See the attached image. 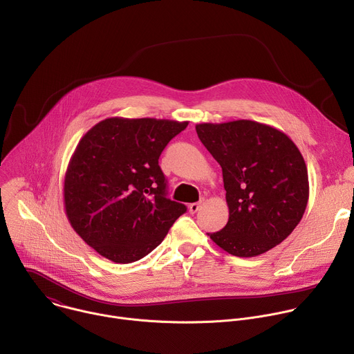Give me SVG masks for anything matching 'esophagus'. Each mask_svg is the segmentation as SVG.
<instances>
[{
    "label": "esophagus",
    "mask_w": 354,
    "mask_h": 354,
    "mask_svg": "<svg viewBox=\"0 0 354 354\" xmlns=\"http://www.w3.org/2000/svg\"><path fill=\"white\" fill-rule=\"evenodd\" d=\"M198 209H200V203H190V205H189V212H190L192 214L197 213Z\"/></svg>",
    "instance_id": "34e87169"
}]
</instances>
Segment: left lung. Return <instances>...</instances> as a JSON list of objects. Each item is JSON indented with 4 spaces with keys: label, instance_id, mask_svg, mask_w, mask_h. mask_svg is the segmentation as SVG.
I'll return each mask as SVG.
<instances>
[{
    "label": "left lung",
    "instance_id": "left-lung-1",
    "mask_svg": "<svg viewBox=\"0 0 354 354\" xmlns=\"http://www.w3.org/2000/svg\"><path fill=\"white\" fill-rule=\"evenodd\" d=\"M196 131L221 165L228 223L207 234L238 258H254L283 242L298 225L310 197L308 171L281 130L254 122L198 123Z\"/></svg>",
    "mask_w": 354,
    "mask_h": 354
}]
</instances>
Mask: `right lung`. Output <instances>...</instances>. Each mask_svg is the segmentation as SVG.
I'll use <instances>...</instances> for the list:
<instances>
[{
	"mask_svg": "<svg viewBox=\"0 0 354 354\" xmlns=\"http://www.w3.org/2000/svg\"><path fill=\"white\" fill-rule=\"evenodd\" d=\"M187 123L108 118L80 140L64 176V209L74 231L100 257L140 261L186 212L165 197L158 160Z\"/></svg>",
	"mask_w": 354,
	"mask_h": 354,
	"instance_id": "obj_1",
	"label": "right lung"
}]
</instances>
